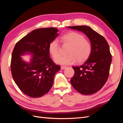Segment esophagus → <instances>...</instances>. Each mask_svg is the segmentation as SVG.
Instances as JSON below:
<instances>
[{
    "mask_svg": "<svg viewBox=\"0 0 123 123\" xmlns=\"http://www.w3.org/2000/svg\"><path fill=\"white\" fill-rule=\"evenodd\" d=\"M66 68H67V67H65V66H61V69L62 70H65Z\"/></svg>",
    "mask_w": 123,
    "mask_h": 123,
    "instance_id": "34e87169",
    "label": "esophagus"
}]
</instances>
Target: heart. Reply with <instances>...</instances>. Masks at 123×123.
Listing matches in <instances>:
<instances>
[{
  "label": "heart",
  "instance_id": "1",
  "mask_svg": "<svg viewBox=\"0 0 123 123\" xmlns=\"http://www.w3.org/2000/svg\"><path fill=\"white\" fill-rule=\"evenodd\" d=\"M62 41L70 47L67 51V55L60 57L56 63L61 65H70L77 62H83L89 57L92 51L91 43L84 36L75 32H69L62 37ZM48 51L54 59H57L60 56V48L57 39L50 43Z\"/></svg>",
  "mask_w": 123,
  "mask_h": 123
}]
</instances>
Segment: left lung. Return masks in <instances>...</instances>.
I'll return each instance as SVG.
<instances>
[{
    "label": "left lung",
    "mask_w": 123,
    "mask_h": 123,
    "mask_svg": "<svg viewBox=\"0 0 123 123\" xmlns=\"http://www.w3.org/2000/svg\"><path fill=\"white\" fill-rule=\"evenodd\" d=\"M80 31L90 40L92 51L90 56L80 66L73 67L74 74L70 82L73 88L84 95H90L101 89L108 78L112 56L103 36L86 25L67 27Z\"/></svg>",
    "instance_id": "left-lung-1"
}]
</instances>
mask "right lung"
I'll return each instance as SVG.
<instances>
[{
	"label": "right lung",
	"instance_id": "add662e5",
	"mask_svg": "<svg viewBox=\"0 0 123 123\" xmlns=\"http://www.w3.org/2000/svg\"><path fill=\"white\" fill-rule=\"evenodd\" d=\"M55 28L34 30L17 42L11 58V70L13 80L24 94L31 98L46 94L52 87L56 73L60 70L50 58L48 46L58 36ZM32 56L30 62L21 57Z\"/></svg>",
	"mask_w": 123,
	"mask_h": 123
}]
</instances>
